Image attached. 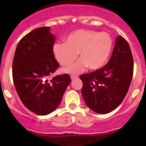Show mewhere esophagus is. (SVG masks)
Returning a JSON list of instances; mask_svg holds the SVG:
<instances>
[{
    "label": "esophagus",
    "instance_id": "1",
    "mask_svg": "<svg viewBox=\"0 0 146 146\" xmlns=\"http://www.w3.org/2000/svg\"><path fill=\"white\" fill-rule=\"evenodd\" d=\"M77 78H78V76L71 75V79H72V80H74L77 79Z\"/></svg>",
    "mask_w": 146,
    "mask_h": 146
}]
</instances>
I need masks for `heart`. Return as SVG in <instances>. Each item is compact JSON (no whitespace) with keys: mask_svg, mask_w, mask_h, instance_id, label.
<instances>
[{"mask_svg":"<svg viewBox=\"0 0 146 146\" xmlns=\"http://www.w3.org/2000/svg\"><path fill=\"white\" fill-rule=\"evenodd\" d=\"M113 38L108 33H99L92 30H77L66 37V43L58 42L53 45L55 58L64 66H69L77 59L80 60L66 72L77 74L88 66L96 70L106 64L113 49Z\"/></svg>","mask_w":146,"mask_h":146,"instance_id":"heart-1","label":"heart"}]
</instances>
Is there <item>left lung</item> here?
<instances>
[{"label":"left lung","instance_id":"8db88e82","mask_svg":"<svg viewBox=\"0 0 146 146\" xmlns=\"http://www.w3.org/2000/svg\"><path fill=\"white\" fill-rule=\"evenodd\" d=\"M134 61L128 42L120 35L115 39L110 59L106 65L89 74L80 75L82 95L93 111L105 114L122 102L129 88Z\"/></svg>","mask_w":146,"mask_h":146}]
</instances>
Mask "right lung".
I'll list each match as a JSON object with an SVG mask.
<instances>
[{
    "label": "right lung",
    "instance_id": "obj_1",
    "mask_svg": "<svg viewBox=\"0 0 146 146\" xmlns=\"http://www.w3.org/2000/svg\"><path fill=\"white\" fill-rule=\"evenodd\" d=\"M55 40L49 27L36 28L21 38L13 59L12 77L18 96L29 110L40 115L58 108L71 82L68 74L48 80L59 67L53 53Z\"/></svg>",
    "mask_w": 146,
    "mask_h": 146
}]
</instances>
